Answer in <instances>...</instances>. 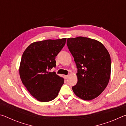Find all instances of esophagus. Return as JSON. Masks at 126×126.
Listing matches in <instances>:
<instances>
[{
  "instance_id": "1",
  "label": "esophagus",
  "mask_w": 126,
  "mask_h": 126,
  "mask_svg": "<svg viewBox=\"0 0 126 126\" xmlns=\"http://www.w3.org/2000/svg\"><path fill=\"white\" fill-rule=\"evenodd\" d=\"M64 77L65 79H67L68 77V75H64Z\"/></svg>"
}]
</instances>
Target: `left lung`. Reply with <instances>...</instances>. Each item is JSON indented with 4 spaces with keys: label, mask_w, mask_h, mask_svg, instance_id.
Listing matches in <instances>:
<instances>
[{
    "label": "left lung",
    "mask_w": 126,
    "mask_h": 126,
    "mask_svg": "<svg viewBox=\"0 0 126 126\" xmlns=\"http://www.w3.org/2000/svg\"><path fill=\"white\" fill-rule=\"evenodd\" d=\"M67 45L77 68L73 92L86 101L97 97L110 80L111 61L108 50L101 42L83 37L68 38Z\"/></svg>",
    "instance_id": "8db88e82"
}]
</instances>
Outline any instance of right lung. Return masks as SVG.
Returning <instances> with one entry per match:
<instances>
[{
  "label": "right lung",
  "mask_w": 126,
  "mask_h": 126,
  "mask_svg": "<svg viewBox=\"0 0 126 126\" xmlns=\"http://www.w3.org/2000/svg\"><path fill=\"white\" fill-rule=\"evenodd\" d=\"M66 38L33 43L21 59L19 74L23 84L38 101L47 102L57 97L64 79L50 72L56 66L55 57L64 46Z\"/></svg>",
  "instance_id": "obj_1"
}]
</instances>
